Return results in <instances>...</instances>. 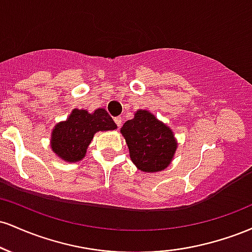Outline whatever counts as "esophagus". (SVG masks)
Masks as SVG:
<instances>
[{
	"label": "esophagus",
	"instance_id": "1",
	"mask_svg": "<svg viewBox=\"0 0 252 252\" xmlns=\"http://www.w3.org/2000/svg\"><path fill=\"white\" fill-rule=\"evenodd\" d=\"M115 123H116V126H122V117L121 116H118V117H115Z\"/></svg>",
	"mask_w": 252,
	"mask_h": 252
}]
</instances>
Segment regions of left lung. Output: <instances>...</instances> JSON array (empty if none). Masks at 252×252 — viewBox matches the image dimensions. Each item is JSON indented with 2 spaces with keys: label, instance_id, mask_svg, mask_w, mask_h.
<instances>
[{
  "label": "left lung",
  "instance_id": "left-lung-1",
  "mask_svg": "<svg viewBox=\"0 0 252 252\" xmlns=\"http://www.w3.org/2000/svg\"><path fill=\"white\" fill-rule=\"evenodd\" d=\"M121 132L128 144L130 158L142 172H160L172 161L176 144L172 130L147 110H138L123 124Z\"/></svg>",
  "mask_w": 252,
  "mask_h": 252
}]
</instances>
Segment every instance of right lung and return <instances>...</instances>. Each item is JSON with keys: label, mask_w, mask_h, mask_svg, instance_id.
<instances>
[{"label": "right lung", "mask_w": 252, "mask_h": 252, "mask_svg": "<svg viewBox=\"0 0 252 252\" xmlns=\"http://www.w3.org/2000/svg\"><path fill=\"white\" fill-rule=\"evenodd\" d=\"M117 126L104 109L89 114L74 109L67 121L57 124L52 132V149L63 160L76 162L85 156L88 146L97 131L114 130Z\"/></svg>", "instance_id": "obj_1"}]
</instances>
